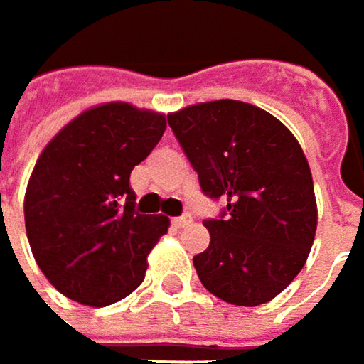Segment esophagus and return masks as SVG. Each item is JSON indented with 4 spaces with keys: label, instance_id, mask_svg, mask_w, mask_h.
<instances>
[{
    "label": "esophagus",
    "instance_id": "34e87169",
    "mask_svg": "<svg viewBox=\"0 0 364 364\" xmlns=\"http://www.w3.org/2000/svg\"><path fill=\"white\" fill-rule=\"evenodd\" d=\"M191 223V215L189 213H183L181 217H175L173 219V225L175 228H185V225H189Z\"/></svg>",
    "mask_w": 364,
    "mask_h": 364
}]
</instances>
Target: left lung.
I'll list each match as a JSON object with an SVG mask.
<instances>
[{"mask_svg":"<svg viewBox=\"0 0 364 364\" xmlns=\"http://www.w3.org/2000/svg\"><path fill=\"white\" fill-rule=\"evenodd\" d=\"M202 193L225 200L206 219L210 245L193 257L200 282L234 306H261L301 272L316 234L308 160L267 111L242 101L200 103L168 115Z\"/></svg>","mask_w":364,"mask_h":364,"instance_id":"left-lung-1","label":"left lung"}]
</instances>
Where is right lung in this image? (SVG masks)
I'll return each mask as SVG.
<instances>
[{
	"label": "right lung",
	"instance_id": "1",
	"mask_svg": "<svg viewBox=\"0 0 364 364\" xmlns=\"http://www.w3.org/2000/svg\"><path fill=\"white\" fill-rule=\"evenodd\" d=\"M162 113L107 103L71 119L41 151L25 193V225L43 276L65 297L103 308L145 278L171 221L136 213L130 173L160 143Z\"/></svg>",
	"mask_w": 364,
	"mask_h": 364
}]
</instances>
